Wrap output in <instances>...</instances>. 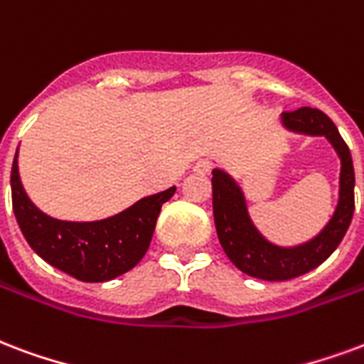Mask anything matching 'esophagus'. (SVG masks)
Listing matches in <instances>:
<instances>
[{
  "instance_id": "esophagus-1",
  "label": "esophagus",
  "mask_w": 364,
  "mask_h": 364,
  "mask_svg": "<svg viewBox=\"0 0 364 364\" xmlns=\"http://www.w3.org/2000/svg\"><path fill=\"white\" fill-rule=\"evenodd\" d=\"M212 166H214V164L210 160H198L195 164V171L196 173H208L210 169H212Z\"/></svg>"
}]
</instances>
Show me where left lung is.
Returning a JSON list of instances; mask_svg holds the SVG:
<instances>
[{
	"label": "left lung",
	"instance_id": "1",
	"mask_svg": "<svg viewBox=\"0 0 364 364\" xmlns=\"http://www.w3.org/2000/svg\"><path fill=\"white\" fill-rule=\"evenodd\" d=\"M287 131L309 136H326L340 156V196L330 222L318 235L295 247L270 243L252 223L243 189L223 169H212V206L214 223L222 249L231 262L252 278L284 282L314 270L338 249L347 233L355 210V171L351 152L333 121L320 109L299 107L282 114Z\"/></svg>",
	"mask_w": 364,
	"mask_h": 364
}]
</instances>
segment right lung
Segmentation results:
<instances>
[{
  "label": "right lung",
  "instance_id": "right-lung-1",
  "mask_svg": "<svg viewBox=\"0 0 364 364\" xmlns=\"http://www.w3.org/2000/svg\"><path fill=\"white\" fill-rule=\"evenodd\" d=\"M18 148L11 169L13 212L26 243L48 264L80 282H109L133 270L146 255L161 204L175 187L144 196L115 216L96 222H65L32 203L18 175Z\"/></svg>",
  "mask_w": 364,
  "mask_h": 364
}]
</instances>
